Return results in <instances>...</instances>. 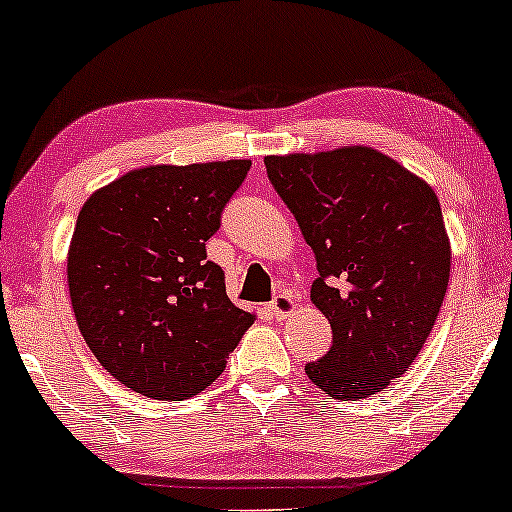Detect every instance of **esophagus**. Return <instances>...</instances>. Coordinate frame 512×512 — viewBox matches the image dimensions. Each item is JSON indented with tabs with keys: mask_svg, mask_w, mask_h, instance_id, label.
I'll list each match as a JSON object with an SVG mask.
<instances>
[{
	"mask_svg": "<svg viewBox=\"0 0 512 512\" xmlns=\"http://www.w3.org/2000/svg\"><path fill=\"white\" fill-rule=\"evenodd\" d=\"M269 313H272L276 320H286V317L296 313V301H293L289 293H276L272 303H269Z\"/></svg>",
	"mask_w": 512,
	"mask_h": 512,
	"instance_id": "34e87169",
	"label": "esophagus"
}]
</instances>
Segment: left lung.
<instances>
[{
	"instance_id": "obj_1",
	"label": "left lung",
	"mask_w": 512,
	"mask_h": 512,
	"mask_svg": "<svg viewBox=\"0 0 512 512\" xmlns=\"http://www.w3.org/2000/svg\"><path fill=\"white\" fill-rule=\"evenodd\" d=\"M267 178L315 252L310 298L332 325L305 373L327 395H378L424 349L450 279L436 192L368 146L267 156Z\"/></svg>"
}]
</instances>
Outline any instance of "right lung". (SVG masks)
I'll return each instance as SVG.
<instances>
[{
    "label": "right lung",
    "mask_w": 512,
    "mask_h": 512,
    "mask_svg": "<svg viewBox=\"0 0 512 512\" xmlns=\"http://www.w3.org/2000/svg\"><path fill=\"white\" fill-rule=\"evenodd\" d=\"M250 166L139 168L81 207L67 257L72 308L88 349L129 390L170 402L197 395L255 322L207 260Z\"/></svg>",
    "instance_id": "obj_1"
}]
</instances>
